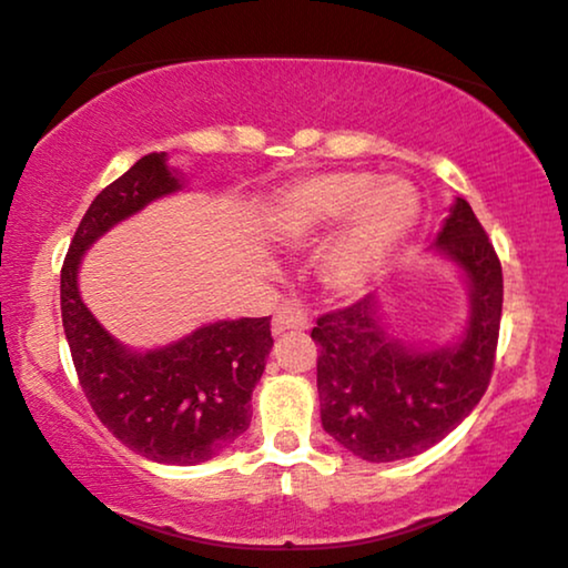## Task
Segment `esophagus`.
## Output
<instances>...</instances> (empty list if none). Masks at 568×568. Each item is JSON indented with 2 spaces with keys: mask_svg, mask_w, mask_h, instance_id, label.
<instances>
[{
  "mask_svg": "<svg viewBox=\"0 0 568 568\" xmlns=\"http://www.w3.org/2000/svg\"><path fill=\"white\" fill-rule=\"evenodd\" d=\"M287 329H308V318L303 311L291 306V303H283L273 316V334L277 337V334H283Z\"/></svg>",
  "mask_w": 568,
  "mask_h": 568,
  "instance_id": "34e87169",
  "label": "esophagus"
}]
</instances>
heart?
<instances>
[{
  "label": "heart",
  "instance_id": "1",
  "mask_svg": "<svg viewBox=\"0 0 568 568\" xmlns=\"http://www.w3.org/2000/svg\"><path fill=\"white\" fill-rule=\"evenodd\" d=\"M419 213L422 197L409 180L339 170L285 187L270 211V231L283 246L308 250L342 225L326 246L318 281L332 295L349 298L373 285Z\"/></svg>",
  "mask_w": 568,
  "mask_h": 568
}]
</instances>
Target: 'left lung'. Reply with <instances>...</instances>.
Listing matches in <instances>:
<instances>
[{
	"label": "left lung",
	"instance_id": "left-lung-1",
	"mask_svg": "<svg viewBox=\"0 0 568 568\" xmlns=\"http://www.w3.org/2000/svg\"><path fill=\"white\" fill-rule=\"evenodd\" d=\"M429 252L468 287V318L450 345L417 347L388 332L378 295L318 318L316 386L322 425L357 458L390 463L419 455L450 435L481 402L494 371L501 318V265L463 197Z\"/></svg>",
	"mask_w": 568,
	"mask_h": 568
}]
</instances>
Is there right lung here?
<instances>
[{"label":"right lung","mask_w":568,"mask_h":568,"mask_svg":"<svg viewBox=\"0 0 568 568\" xmlns=\"http://www.w3.org/2000/svg\"><path fill=\"white\" fill-rule=\"evenodd\" d=\"M185 187L166 154L141 156L87 207L61 267V318L79 383L125 447L166 466L219 455L252 422L250 402L273 349L270 316L221 318L178 342L133 349L102 326L79 293L84 252L118 223Z\"/></svg>","instance_id":"add662e5"}]
</instances>
